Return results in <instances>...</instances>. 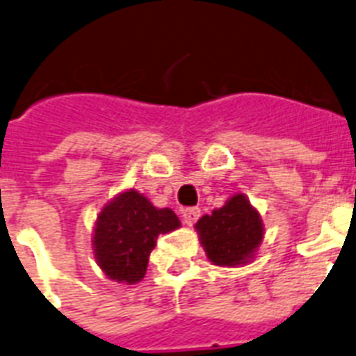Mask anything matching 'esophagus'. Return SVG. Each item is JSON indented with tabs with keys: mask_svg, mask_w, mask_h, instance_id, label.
Instances as JSON below:
<instances>
[{
	"mask_svg": "<svg viewBox=\"0 0 356 356\" xmlns=\"http://www.w3.org/2000/svg\"><path fill=\"white\" fill-rule=\"evenodd\" d=\"M201 216V210L197 207H190V208H184L183 210V221L186 225H193L195 221L199 219Z\"/></svg>",
	"mask_w": 356,
	"mask_h": 356,
	"instance_id": "obj_1",
	"label": "esophagus"
}]
</instances>
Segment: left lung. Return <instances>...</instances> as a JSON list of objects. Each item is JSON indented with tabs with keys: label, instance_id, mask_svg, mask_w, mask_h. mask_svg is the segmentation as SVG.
I'll return each instance as SVG.
<instances>
[{
	"label": "left lung",
	"instance_id": "8db88e82",
	"mask_svg": "<svg viewBox=\"0 0 356 356\" xmlns=\"http://www.w3.org/2000/svg\"><path fill=\"white\" fill-rule=\"evenodd\" d=\"M195 228L208 259L223 267L247 263L263 239L259 213L241 193L228 199L225 207L210 216H203Z\"/></svg>",
	"mask_w": 356,
	"mask_h": 356
}]
</instances>
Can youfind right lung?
<instances>
[{
  "label": "right lung",
  "instance_id": "obj_1",
  "mask_svg": "<svg viewBox=\"0 0 356 356\" xmlns=\"http://www.w3.org/2000/svg\"><path fill=\"white\" fill-rule=\"evenodd\" d=\"M179 218L170 208H155L135 190L120 193L104 208L95 225V258L106 276L120 283L144 278L159 234L172 232Z\"/></svg>",
  "mask_w": 356,
  "mask_h": 356
}]
</instances>
